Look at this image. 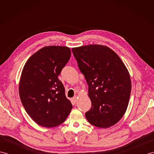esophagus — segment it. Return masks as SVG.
Listing matches in <instances>:
<instances>
[{
    "mask_svg": "<svg viewBox=\"0 0 154 154\" xmlns=\"http://www.w3.org/2000/svg\"><path fill=\"white\" fill-rule=\"evenodd\" d=\"M77 101V97L76 96L74 97L73 98H72V102L73 103H76Z\"/></svg>",
    "mask_w": 154,
    "mask_h": 154,
    "instance_id": "1",
    "label": "esophagus"
}]
</instances>
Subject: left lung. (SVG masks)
I'll use <instances>...</instances> for the list:
<instances>
[{"label": "left lung", "mask_w": 154, "mask_h": 154, "mask_svg": "<svg viewBox=\"0 0 154 154\" xmlns=\"http://www.w3.org/2000/svg\"><path fill=\"white\" fill-rule=\"evenodd\" d=\"M89 86L91 100L85 116L90 124L106 128L125 114L131 93V79L125 65L107 46L93 44L72 48Z\"/></svg>", "instance_id": "1"}]
</instances>
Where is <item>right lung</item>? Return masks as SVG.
I'll list each match as a JSON object with an SVG mask.
<instances>
[{"label":"right lung","instance_id":"right-lung-1","mask_svg":"<svg viewBox=\"0 0 154 154\" xmlns=\"http://www.w3.org/2000/svg\"><path fill=\"white\" fill-rule=\"evenodd\" d=\"M68 47L42 48L28 59L19 83L23 106L38 125L46 128L63 123L72 109L58 76L71 57Z\"/></svg>","mask_w":154,"mask_h":154}]
</instances>
